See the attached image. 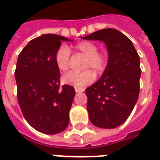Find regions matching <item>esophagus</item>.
<instances>
[{"instance_id": "esophagus-1", "label": "esophagus", "mask_w": 160, "mask_h": 160, "mask_svg": "<svg viewBox=\"0 0 160 160\" xmlns=\"http://www.w3.org/2000/svg\"><path fill=\"white\" fill-rule=\"evenodd\" d=\"M75 92H83V91H85V89L83 88H77V87H75Z\"/></svg>"}]
</instances>
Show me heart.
Segmentation results:
<instances>
[{
  "label": "heart",
  "mask_w": 160,
  "mask_h": 160,
  "mask_svg": "<svg viewBox=\"0 0 160 160\" xmlns=\"http://www.w3.org/2000/svg\"><path fill=\"white\" fill-rule=\"evenodd\" d=\"M75 53H80L85 56L84 68H91L96 74H102L106 70L108 63L107 56L98 52V47L90 41H82L74 46ZM70 51L65 45H62L56 51L54 55L56 66L60 71H66L69 69ZM95 80V74L91 69L81 72L70 71L63 76V81L67 85H73L77 88H82L92 83Z\"/></svg>",
  "instance_id": "1"
}]
</instances>
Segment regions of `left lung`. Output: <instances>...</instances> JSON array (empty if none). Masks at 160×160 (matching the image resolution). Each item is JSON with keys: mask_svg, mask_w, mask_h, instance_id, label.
<instances>
[{"mask_svg": "<svg viewBox=\"0 0 160 160\" xmlns=\"http://www.w3.org/2000/svg\"><path fill=\"white\" fill-rule=\"evenodd\" d=\"M82 38L102 41L108 50L107 69L85 90L89 118L96 127L115 128L126 122L138 99L139 56L131 40L117 29H102Z\"/></svg>", "mask_w": 160, "mask_h": 160, "instance_id": "left-lung-1", "label": "left lung"}]
</instances>
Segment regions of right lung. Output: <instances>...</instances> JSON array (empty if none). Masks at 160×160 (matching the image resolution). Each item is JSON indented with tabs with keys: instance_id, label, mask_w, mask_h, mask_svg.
<instances>
[{
	"instance_id": "1",
	"label": "right lung",
	"mask_w": 160,
	"mask_h": 160,
	"mask_svg": "<svg viewBox=\"0 0 160 160\" xmlns=\"http://www.w3.org/2000/svg\"><path fill=\"white\" fill-rule=\"evenodd\" d=\"M62 41L72 40L56 34H43L31 40L19 53L15 70L23 117L34 129L45 134L66 129L75 95L71 85L60 86L54 55Z\"/></svg>"
}]
</instances>
